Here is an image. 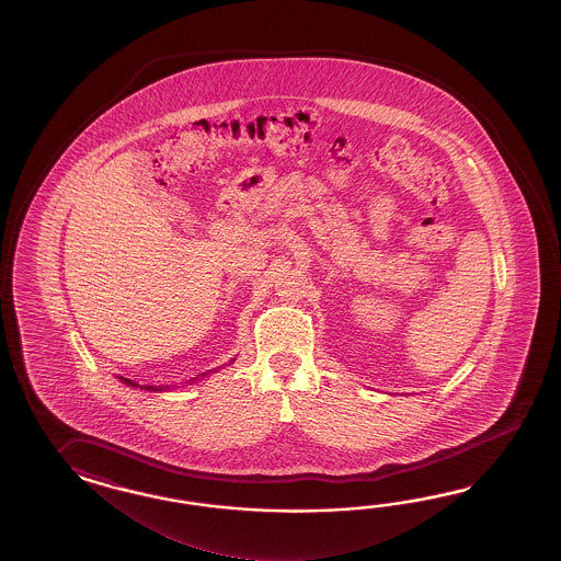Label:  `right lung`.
<instances>
[{
	"instance_id": "1",
	"label": "right lung",
	"mask_w": 561,
	"mask_h": 561,
	"mask_svg": "<svg viewBox=\"0 0 561 561\" xmlns=\"http://www.w3.org/2000/svg\"><path fill=\"white\" fill-rule=\"evenodd\" d=\"M232 363V360H230ZM204 375H208V373H203V375H198V377H204ZM198 377H194L192 381H196ZM119 381L126 382L128 387H140V389H144V391H164V387H152V385H148V387H142V385H136V382L130 381V379H124V377H118ZM167 389H170V387H167Z\"/></svg>"
}]
</instances>
